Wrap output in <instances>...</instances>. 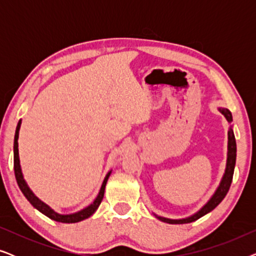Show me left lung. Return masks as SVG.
I'll list each match as a JSON object with an SVG mask.
<instances>
[{
  "instance_id": "left-lung-1",
  "label": "left lung",
  "mask_w": 256,
  "mask_h": 256,
  "mask_svg": "<svg viewBox=\"0 0 256 256\" xmlns=\"http://www.w3.org/2000/svg\"><path fill=\"white\" fill-rule=\"evenodd\" d=\"M218 110L222 113L224 116L226 118V120L230 122L233 121L232 118V113L227 110V108H218ZM236 138H234V132L232 129V126L230 127L228 130V142H227V160H226V169L225 172H224V176L220 180V183L216 188V190L214 191V194L211 196V198L208 199V202H205L204 205L202 206L198 210L197 212L194 213V214L186 216V218H180V219H170V218H166V216H157L154 213V216H156L157 219L160 220L163 222H168V224H188L192 222H196V220L202 218L205 214H208L214 210L216 206H218L220 202H222V199L225 198V196L227 194V192L230 190V183H232V178H233V174H234V166H236Z\"/></svg>"
}]
</instances>
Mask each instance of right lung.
<instances>
[{
  "mask_svg": "<svg viewBox=\"0 0 256 256\" xmlns=\"http://www.w3.org/2000/svg\"><path fill=\"white\" fill-rule=\"evenodd\" d=\"M20 124H22V120H20L18 124H17L16 132H15V138H14V171H15V177H16L17 184H18V186L20 188V191L23 192V194L26 196V198L30 202V204L32 205L34 208H37L38 211L43 213L44 216H48V218L54 220V222L72 224V222H82V220L90 218V216L96 211L98 208H99L101 202H102V198L104 194V188H106L107 180L110 176L112 170L106 174V177H104L102 185H101V188H100L99 194H98L96 198L94 199L92 204H90L88 206H86L85 208L80 210V211H78V212L70 213V214H60V213L56 212L54 208H51L48 204H45L44 202H42L40 199L34 194L32 190L29 188V185H28L26 180H24L22 168H20V155H18V135H20Z\"/></svg>",
  "mask_w": 256,
  "mask_h": 256,
  "instance_id": "right-lung-1",
  "label": "right lung"
}]
</instances>
